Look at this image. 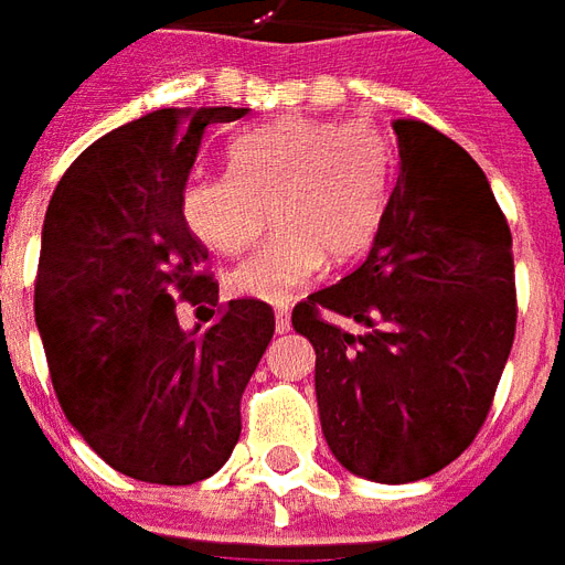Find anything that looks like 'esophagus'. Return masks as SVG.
Here are the masks:
<instances>
[{
	"label": "esophagus",
	"mask_w": 565,
	"mask_h": 565,
	"mask_svg": "<svg viewBox=\"0 0 565 565\" xmlns=\"http://www.w3.org/2000/svg\"><path fill=\"white\" fill-rule=\"evenodd\" d=\"M290 330V308L278 306L275 308V332H287Z\"/></svg>",
	"instance_id": "34e87169"
}]
</instances>
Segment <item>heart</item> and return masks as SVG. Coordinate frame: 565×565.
<instances>
[{"instance_id": "heart-1", "label": "heart", "mask_w": 565, "mask_h": 565, "mask_svg": "<svg viewBox=\"0 0 565 565\" xmlns=\"http://www.w3.org/2000/svg\"><path fill=\"white\" fill-rule=\"evenodd\" d=\"M233 172L186 178V226L235 257L266 230L275 233L230 275L235 294L284 299L308 284L323 259L348 263L379 230L391 186V150L366 124L284 117L230 148Z\"/></svg>"}]
</instances>
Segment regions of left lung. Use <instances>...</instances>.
Returning a JSON list of instances; mask_svg holds the SVG:
<instances>
[{"label":"left lung","instance_id":"1","mask_svg":"<svg viewBox=\"0 0 565 565\" xmlns=\"http://www.w3.org/2000/svg\"><path fill=\"white\" fill-rule=\"evenodd\" d=\"M393 129L399 172L372 250L294 308L327 445L381 484L429 478L472 445L518 327L509 221L481 166L420 120Z\"/></svg>","mask_w":565,"mask_h":565}]
</instances>
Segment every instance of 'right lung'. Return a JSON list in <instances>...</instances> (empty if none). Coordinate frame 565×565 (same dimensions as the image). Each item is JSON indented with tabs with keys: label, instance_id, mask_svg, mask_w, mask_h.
Wrapping results in <instances>:
<instances>
[{
	"label": "right lung",
	"instance_id": "add662e5",
	"mask_svg": "<svg viewBox=\"0 0 565 565\" xmlns=\"http://www.w3.org/2000/svg\"><path fill=\"white\" fill-rule=\"evenodd\" d=\"M247 108H160L117 127L60 178L42 230L35 323L68 424L111 469L196 484L242 436V393L275 311L221 302L181 211L205 129ZM205 331H184L177 308Z\"/></svg>",
	"mask_w": 565,
	"mask_h": 565
}]
</instances>
